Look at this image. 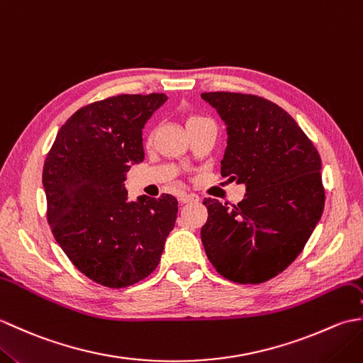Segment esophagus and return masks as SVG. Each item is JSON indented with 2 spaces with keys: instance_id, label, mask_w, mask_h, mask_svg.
<instances>
[{
  "instance_id": "esophagus-1",
  "label": "esophagus",
  "mask_w": 363,
  "mask_h": 363,
  "mask_svg": "<svg viewBox=\"0 0 363 363\" xmlns=\"http://www.w3.org/2000/svg\"><path fill=\"white\" fill-rule=\"evenodd\" d=\"M179 201L182 204H189V203H196L199 201V196L195 194H181L179 195Z\"/></svg>"
}]
</instances>
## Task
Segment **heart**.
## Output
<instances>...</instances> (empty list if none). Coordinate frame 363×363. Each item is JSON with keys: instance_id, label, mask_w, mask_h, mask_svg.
Returning <instances> with one entry per match:
<instances>
[{"instance_id": "obj_1", "label": "heart", "mask_w": 363, "mask_h": 363, "mask_svg": "<svg viewBox=\"0 0 363 363\" xmlns=\"http://www.w3.org/2000/svg\"><path fill=\"white\" fill-rule=\"evenodd\" d=\"M203 117H199V115H190V117H187L186 120V125H190V123H195L198 120H201ZM152 137H154V133H150L148 135H146V142H152Z\"/></svg>"}]
</instances>
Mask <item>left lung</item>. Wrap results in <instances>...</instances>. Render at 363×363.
Here are the masks:
<instances>
[{
  "label": "left lung",
  "instance_id": "8db88e82",
  "mask_svg": "<svg viewBox=\"0 0 363 363\" xmlns=\"http://www.w3.org/2000/svg\"><path fill=\"white\" fill-rule=\"evenodd\" d=\"M201 98L228 126L221 176L246 186L243 201L230 207L204 198L207 259L229 281L262 284L298 257L321 218L320 154L291 115L265 98L234 91Z\"/></svg>",
  "mask_w": 363,
  "mask_h": 363
}]
</instances>
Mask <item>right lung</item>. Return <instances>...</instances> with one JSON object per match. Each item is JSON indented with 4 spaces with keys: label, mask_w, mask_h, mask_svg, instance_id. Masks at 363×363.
<instances>
[{
    "label": "right lung",
    "mask_w": 363,
    "mask_h": 363,
    "mask_svg": "<svg viewBox=\"0 0 363 363\" xmlns=\"http://www.w3.org/2000/svg\"><path fill=\"white\" fill-rule=\"evenodd\" d=\"M165 94L118 95L76 111L43 164L46 218L72 264L89 279L125 289L160 262L177 199L128 201L125 174L143 160L142 129Z\"/></svg>",
    "instance_id": "obj_1"
}]
</instances>
